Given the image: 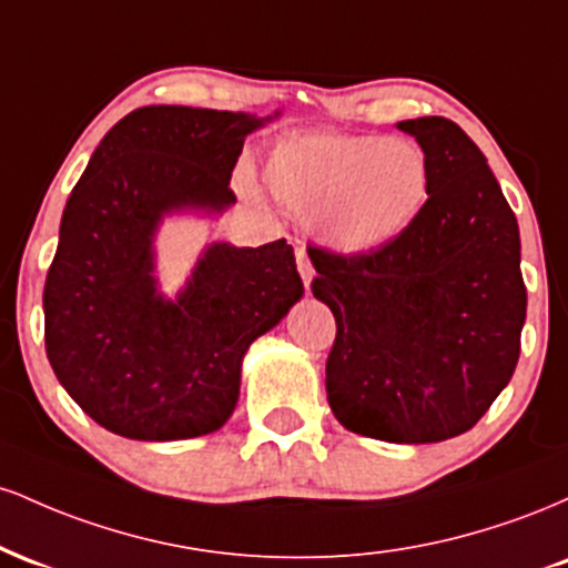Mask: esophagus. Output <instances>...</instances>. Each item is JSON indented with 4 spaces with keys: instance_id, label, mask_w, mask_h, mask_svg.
Here are the masks:
<instances>
[{
    "instance_id": "obj_1",
    "label": "esophagus",
    "mask_w": 568,
    "mask_h": 568,
    "mask_svg": "<svg viewBox=\"0 0 568 568\" xmlns=\"http://www.w3.org/2000/svg\"><path fill=\"white\" fill-rule=\"evenodd\" d=\"M296 266H298V275H302V280H304V285L310 288L315 270H312V262H310V256H306L304 247H298V251H296Z\"/></svg>"
}]
</instances>
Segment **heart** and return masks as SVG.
Listing matches in <instances>:
<instances>
[{"label": "heart", "mask_w": 568, "mask_h": 568, "mask_svg": "<svg viewBox=\"0 0 568 568\" xmlns=\"http://www.w3.org/2000/svg\"><path fill=\"white\" fill-rule=\"evenodd\" d=\"M264 184L280 207L312 216L331 247L368 253L414 226L429 200L433 171L414 141L304 133L272 149Z\"/></svg>", "instance_id": "obj_1"}]
</instances>
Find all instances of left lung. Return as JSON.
Instances as JSON below:
<instances>
[{"mask_svg":"<svg viewBox=\"0 0 568 568\" xmlns=\"http://www.w3.org/2000/svg\"><path fill=\"white\" fill-rule=\"evenodd\" d=\"M433 184L422 216L368 253L312 245V293L336 317L325 393L344 427L389 443L467 433L520 355L518 221L484 152L446 116L403 120Z\"/></svg>","mask_w":568,"mask_h":568,"instance_id":"8db88e82","label":"left lung"}]
</instances>
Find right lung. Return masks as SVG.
<instances>
[{"mask_svg": "<svg viewBox=\"0 0 568 568\" xmlns=\"http://www.w3.org/2000/svg\"><path fill=\"white\" fill-rule=\"evenodd\" d=\"M262 122L141 106L103 135L71 192L44 280V349L63 389L109 433L184 440L219 429L237 403L245 349L302 298L285 240L219 243L175 302L154 288L162 213L232 205V171Z\"/></svg>", "mask_w": 568, "mask_h": 568, "instance_id": "right-lung-1", "label": "right lung"}]
</instances>
